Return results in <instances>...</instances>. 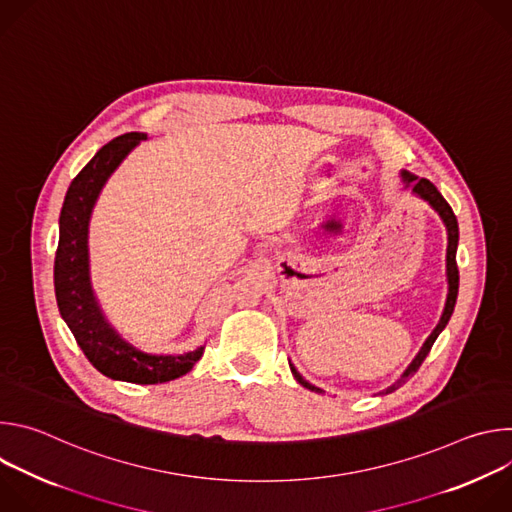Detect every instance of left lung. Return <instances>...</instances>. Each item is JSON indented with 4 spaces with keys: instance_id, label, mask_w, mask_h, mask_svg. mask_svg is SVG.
Instances as JSON below:
<instances>
[{
    "instance_id": "1",
    "label": "left lung",
    "mask_w": 512,
    "mask_h": 512,
    "mask_svg": "<svg viewBox=\"0 0 512 512\" xmlns=\"http://www.w3.org/2000/svg\"><path fill=\"white\" fill-rule=\"evenodd\" d=\"M401 182L405 186V190H411L413 196H417L419 200H423L425 204L431 206V210L442 218V223L446 227V233H448V249H446V279H448V296H446V306H444V312H442V318L440 322H437V326L433 328V332L427 336V340L423 342L421 350L417 352V356L411 360L409 367L403 371V375L393 383L389 385L387 389L379 391L377 395H389L393 391H397L401 385H405L409 381V377H413L417 373V369L421 367V362L425 360V356L429 354L435 338L442 334V330L448 326L452 314H454V306H456V300H458V285H460V275H458V265H456V251H458V239H460V231H458V221H456V214L452 210V206L446 202V198L437 192V188L425 180V178H417L415 174L407 172V170H401ZM289 369H291V375L296 377V381L306 387V389H316V391H322L318 387H314L310 381H306L298 369L294 367V364L289 362Z\"/></svg>"
}]
</instances>
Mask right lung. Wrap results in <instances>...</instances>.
Wrapping results in <instances>:
<instances>
[{
    "mask_svg": "<svg viewBox=\"0 0 512 512\" xmlns=\"http://www.w3.org/2000/svg\"><path fill=\"white\" fill-rule=\"evenodd\" d=\"M145 139L148 133L141 131L115 137L70 182L58 218L54 291L62 320L99 373L113 381L158 385L190 373L204 354V346L182 354H152L127 342L101 310L89 259V223L99 194L121 162Z\"/></svg>",
    "mask_w": 512,
    "mask_h": 512,
    "instance_id": "right-lung-1",
    "label": "right lung"
}]
</instances>
